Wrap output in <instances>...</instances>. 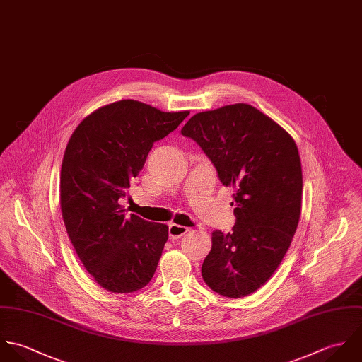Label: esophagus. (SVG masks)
<instances>
[{
    "label": "esophagus",
    "mask_w": 362,
    "mask_h": 362,
    "mask_svg": "<svg viewBox=\"0 0 362 362\" xmlns=\"http://www.w3.org/2000/svg\"><path fill=\"white\" fill-rule=\"evenodd\" d=\"M187 230H189L187 226L177 225V223H169V229H168L170 239H179V238L183 236Z\"/></svg>",
    "instance_id": "obj_1"
}]
</instances>
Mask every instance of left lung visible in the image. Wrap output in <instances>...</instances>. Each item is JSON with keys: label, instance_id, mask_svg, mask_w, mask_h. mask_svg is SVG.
Wrapping results in <instances>:
<instances>
[{"label": "left lung", "instance_id": "1", "mask_svg": "<svg viewBox=\"0 0 362 362\" xmlns=\"http://www.w3.org/2000/svg\"><path fill=\"white\" fill-rule=\"evenodd\" d=\"M210 158L218 179L235 189L232 232H213L203 262L206 284L219 295L242 298L277 270L296 230L302 169L288 133L246 103L194 115L180 132Z\"/></svg>", "mask_w": 362, "mask_h": 362}]
</instances>
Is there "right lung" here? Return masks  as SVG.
Returning <instances> with one entry per match:
<instances>
[{
	"instance_id": "add662e5",
	"label": "right lung",
	"mask_w": 362,
	"mask_h": 362,
	"mask_svg": "<svg viewBox=\"0 0 362 362\" xmlns=\"http://www.w3.org/2000/svg\"><path fill=\"white\" fill-rule=\"evenodd\" d=\"M189 115L126 99L83 119L67 144L60 175L66 229L86 272L110 292L144 288L156 270L168 225L127 214L120 202L153 143Z\"/></svg>"
}]
</instances>
